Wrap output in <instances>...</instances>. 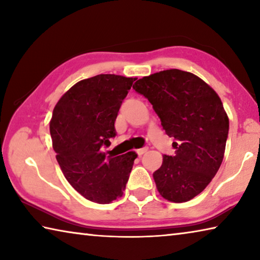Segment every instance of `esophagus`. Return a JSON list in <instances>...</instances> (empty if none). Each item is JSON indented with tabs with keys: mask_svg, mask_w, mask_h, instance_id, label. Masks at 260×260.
I'll list each match as a JSON object with an SVG mask.
<instances>
[{
	"mask_svg": "<svg viewBox=\"0 0 260 260\" xmlns=\"http://www.w3.org/2000/svg\"><path fill=\"white\" fill-rule=\"evenodd\" d=\"M148 151V148H141V149H138V150H136V152H138V155L139 156H142L144 152H147Z\"/></svg>",
	"mask_w": 260,
	"mask_h": 260,
	"instance_id": "1",
	"label": "esophagus"
}]
</instances>
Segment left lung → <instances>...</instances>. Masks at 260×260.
Returning <instances> with one entry per match:
<instances>
[{
	"label": "left lung",
	"mask_w": 260,
	"mask_h": 260,
	"mask_svg": "<svg viewBox=\"0 0 260 260\" xmlns=\"http://www.w3.org/2000/svg\"><path fill=\"white\" fill-rule=\"evenodd\" d=\"M134 89L152 104L165 133L174 138V156H162L152 177L162 199L192 200L214 178L225 155L230 128L219 95L200 77L171 69L139 79Z\"/></svg>",
	"instance_id": "8db88e82"
}]
</instances>
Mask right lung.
<instances>
[{"mask_svg":"<svg viewBox=\"0 0 260 260\" xmlns=\"http://www.w3.org/2000/svg\"><path fill=\"white\" fill-rule=\"evenodd\" d=\"M135 78L99 74L73 85L56 103L50 135L65 179L86 200L109 204L124 193L138 153L107 158L103 144Z\"/></svg>","mask_w":260,"mask_h":260,"instance_id":"add662e5","label":"right lung"}]
</instances>
